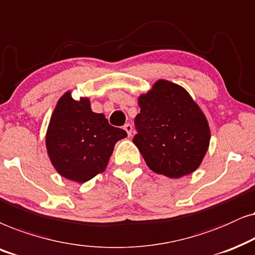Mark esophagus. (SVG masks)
<instances>
[{
  "instance_id": "1",
  "label": "esophagus",
  "mask_w": 255,
  "mask_h": 255,
  "mask_svg": "<svg viewBox=\"0 0 255 255\" xmlns=\"http://www.w3.org/2000/svg\"><path fill=\"white\" fill-rule=\"evenodd\" d=\"M124 129L127 131L128 136H131V134H133V126H131L130 124H126L124 126Z\"/></svg>"
}]
</instances>
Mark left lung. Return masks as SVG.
Wrapping results in <instances>:
<instances>
[{
    "label": "left lung",
    "mask_w": 255,
    "mask_h": 255,
    "mask_svg": "<svg viewBox=\"0 0 255 255\" xmlns=\"http://www.w3.org/2000/svg\"><path fill=\"white\" fill-rule=\"evenodd\" d=\"M133 142L156 174L179 178L199 167L210 143L205 115L178 85L158 80L138 98Z\"/></svg>",
    "instance_id": "1"
}]
</instances>
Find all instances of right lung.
Wrapping results in <instances>:
<instances>
[{
  "label": "right lung",
  "instance_id": "right-lung-1",
  "mask_svg": "<svg viewBox=\"0 0 255 255\" xmlns=\"http://www.w3.org/2000/svg\"><path fill=\"white\" fill-rule=\"evenodd\" d=\"M127 136L91 110L90 100H74L67 92L54 108L46 133L53 167L63 177L85 183L106 168L114 144Z\"/></svg>",
  "mask_w": 255,
  "mask_h": 255
}]
</instances>
